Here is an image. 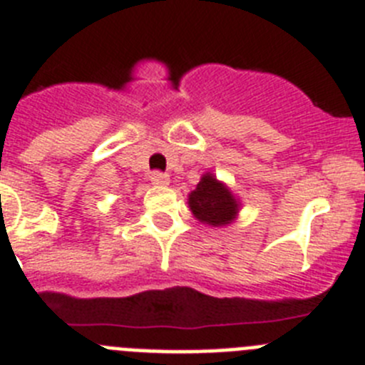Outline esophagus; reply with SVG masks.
Here are the masks:
<instances>
[{
	"mask_svg": "<svg viewBox=\"0 0 365 365\" xmlns=\"http://www.w3.org/2000/svg\"><path fill=\"white\" fill-rule=\"evenodd\" d=\"M150 180H152V185H155V186H168L170 175L168 173H163V172H153L152 175H150Z\"/></svg>",
	"mask_w": 365,
	"mask_h": 365,
	"instance_id": "esophagus-1",
	"label": "esophagus"
}]
</instances>
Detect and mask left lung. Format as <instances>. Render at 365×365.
I'll use <instances>...</instances> for the list:
<instances>
[{
    "label": "left lung",
    "mask_w": 365,
    "mask_h": 365,
    "mask_svg": "<svg viewBox=\"0 0 365 365\" xmlns=\"http://www.w3.org/2000/svg\"><path fill=\"white\" fill-rule=\"evenodd\" d=\"M188 205L193 217L210 226H226L233 222L240 206L228 186L217 180L213 173L200 177L197 188L188 195Z\"/></svg>",
    "instance_id": "left-lung-1"
}]
</instances>
